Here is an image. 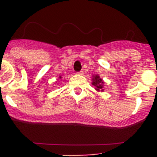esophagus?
<instances>
[{
	"label": "esophagus",
	"instance_id": "1",
	"mask_svg": "<svg viewBox=\"0 0 157 157\" xmlns=\"http://www.w3.org/2000/svg\"><path fill=\"white\" fill-rule=\"evenodd\" d=\"M83 74V71H81L78 72V75H82Z\"/></svg>",
	"mask_w": 157,
	"mask_h": 157
}]
</instances>
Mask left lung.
Segmentation results:
<instances>
[{"mask_svg":"<svg viewBox=\"0 0 157 157\" xmlns=\"http://www.w3.org/2000/svg\"><path fill=\"white\" fill-rule=\"evenodd\" d=\"M93 85L94 86H96V90L98 91H104V89H103V84H104V82L103 80L101 79V78H100L99 75H94V78H93Z\"/></svg>","mask_w":157,"mask_h":157,"instance_id":"obj_1","label":"left lung"}]
</instances>
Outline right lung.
<instances>
[{
	"label": "right lung",
	"mask_w": 157,
	"mask_h": 157,
	"mask_svg": "<svg viewBox=\"0 0 157 157\" xmlns=\"http://www.w3.org/2000/svg\"><path fill=\"white\" fill-rule=\"evenodd\" d=\"M59 78H61V76H59Z\"/></svg>",
	"instance_id": "1"
}]
</instances>
